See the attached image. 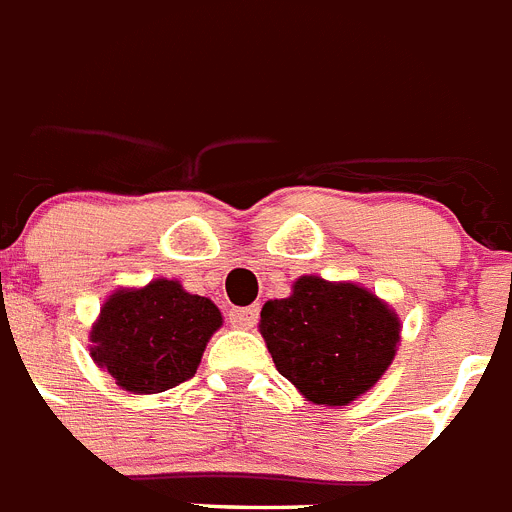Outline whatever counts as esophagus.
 Returning a JSON list of instances; mask_svg holds the SVG:
<instances>
[{
  "label": "esophagus",
  "instance_id": "esophagus-1",
  "mask_svg": "<svg viewBox=\"0 0 512 512\" xmlns=\"http://www.w3.org/2000/svg\"><path fill=\"white\" fill-rule=\"evenodd\" d=\"M257 314H260V309L257 306H242V309H231L229 311V322L234 324V327H239V330H252L257 324Z\"/></svg>",
  "mask_w": 512,
  "mask_h": 512
}]
</instances>
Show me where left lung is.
I'll return each mask as SVG.
<instances>
[{
    "label": "left lung",
    "mask_w": 512,
    "mask_h": 512,
    "mask_svg": "<svg viewBox=\"0 0 512 512\" xmlns=\"http://www.w3.org/2000/svg\"><path fill=\"white\" fill-rule=\"evenodd\" d=\"M260 335L278 373L306 402L345 407L391 366L402 324L397 311L358 283L301 275L291 296L265 301Z\"/></svg>",
    "instance_id": "8db88e82"
}]
</instances>
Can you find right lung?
Here are the masks:
<instances>
[{
  "label": "right lung",
  "instance_id": "1",
  "mask_svg": "<svg viewBox=\"0 0 512 512\" xmlns=\"http://www.w3.org/2000/svg\"><path fill=\"white\" fill-rule=\"evenodd\" d=\"M224 324L219 306L188 293L180 281L154 278L115 288L90 330V355L131 394H159L188 381Z\"/></svg>",
  "mask_w": 512,
  "mask_h": 512
}]
</instances>
